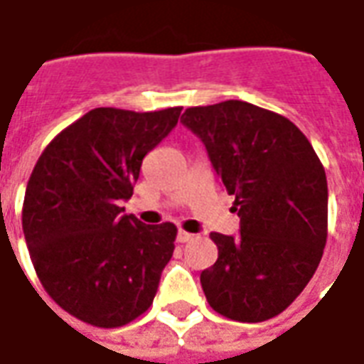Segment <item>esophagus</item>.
<instances>
[{"instance_id": "34e87169", "label": "esophagus", "mask_w": 364, "mask_h": 364, "mask_svg": "<svg viewBox=\"0 0 364 364\" xmlns=\"http://www.w3.org/2000/svg\"><path fill=\"white\" fill-rule=\"evenodd\" d=\"M193 238H195V235H191V232H185V230H179V232H177V240H179V242H189V240H193Z\"/></svg>"}]
</instances>
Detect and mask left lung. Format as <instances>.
Returning <instances> with one entry per match:
<instances>
[{
    "label": "left lung",
    "instance_id": "left-lung-1",
    "mask_svg": "<svg viewBox=\"0 0 364 364\" xmlns=\"http://www.w3.org/2000/svg\"><path fill=\"white\" fill-rule=\"evenodd\" d=\"M183 126L200 138L240 217V235L210 232L217 262L200 286L217 314L258 323L282 314L319 266L327 242V177L294 122L226 100L193 106Z\"/></svg>",
    "mask_w": 364,
    "mask_h": 364
}]
</instances>
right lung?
Instances as JSON below:
<instances>
[{
  "mask_svg": "<svg viewBox=\"0 0 364 364\" xmlns=\"http://www.w3.org/2000/svg\"><path fill=\"white\" fill-rule=\"evenodd\" d=\"M181 108H94L45 147L23 200V235L45 291L76 319L122 327L147 311L177 226L124 215L147 151Z\"/></svg>",
  "mask_w": 364,
  "mask_h": 364,
  "instance_id": "right-lung-1",
  "label": "right lung"
}]
</instances>
